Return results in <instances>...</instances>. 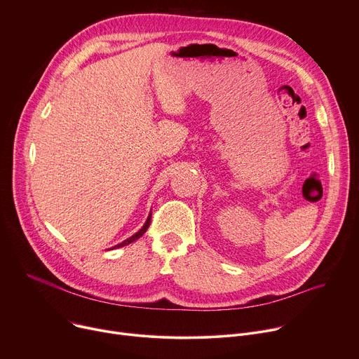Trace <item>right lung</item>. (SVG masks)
<instances>
[{
    "instance_id": "add662e5",
    "label": "right lung",
    "mask_w": 359,
    "mask_h": 359,
    "mask_svg": "<svg viewBox=\"0 0 359 359\" xmlns=\"http://www.w3.org/2000/svg\"><path fill=\"white\" fill-rule=\"evenodd\" d=\"M151 217H152V212H151V215L147 216V219H146V222H144V224L142 226V229L139 230V231H136V233L133 235V236H130L129 239H126L124 242H121V243H118V245H116L113 249H116V248H121V246H126V245H129V243H132V242H135V241H137L144 231L147 230V227H149V224H151Z\"/></svg>"
}]
</instances>
